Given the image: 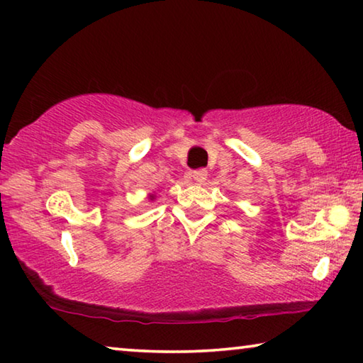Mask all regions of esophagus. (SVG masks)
<instances>
[{"mask_svg": "<svg viewBox=\"0 0 363 363\" xmlns=\"http://www.w3.org/2000/svg\"><path fill=\"white\" fill-rule=\"evenodd\" d=\"M192 177H194V181L195 182H199V184H203L205 181H206V177H208V171L206 169H195V171H192Z\"/></svg>", "mask_w": 363, "mask_h": 363, "instance_id": "1", "label": "esophagus"}]
</instances>
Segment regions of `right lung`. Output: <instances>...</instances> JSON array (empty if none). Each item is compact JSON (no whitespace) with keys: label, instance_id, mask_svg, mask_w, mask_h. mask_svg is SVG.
Masks as SVG:
<instances>
[{"label":"right lung","instance_id":"right-lung-1","mask_svg":"<svg viewBox=\"0 0 363 363\" xmlns=\"http://www.w3.org/2000/svg\"><path fill=\"white\" fill-rule=\"evenodd\" d=\"M149 199H150V200H153V199H155V195H153V194H150V196H149Z\"/></svg>","mask_w":363,"mask_h":363}]
</instances>
